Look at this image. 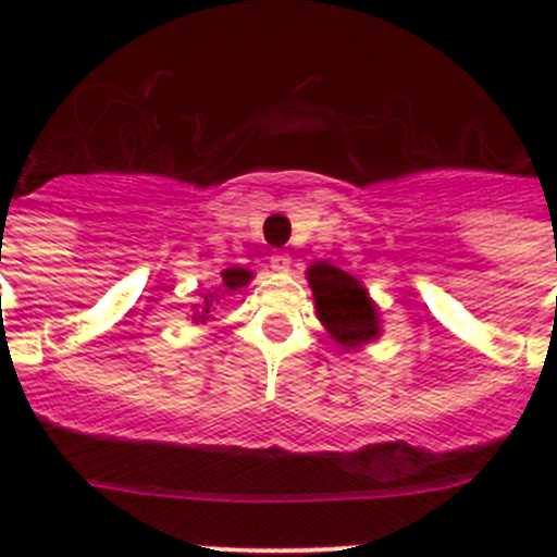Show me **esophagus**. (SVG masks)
Here are the masks:
<instances>
[{"label":"esophagus","mask_w":557,"mask_h":557,"mask_svg":"<svg viewBox=\"0 0 557 557\" xmlns=\"http://www.w3.org/2000/svg\"><path fill=\"white\" fill-rule=\"evenodd\" d=\"M272 269L277 274H288L290 272V255H285V252L272 255Z\"/></svg>","instance_id":"esophagus-1"}]
</instances>
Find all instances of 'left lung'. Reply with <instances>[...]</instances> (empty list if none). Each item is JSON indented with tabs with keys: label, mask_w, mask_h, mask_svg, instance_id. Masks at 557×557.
Masks as SVG:
<instances>
[{
	"label": "left lung",
	"mask_w": 557,
	"mask_h": 557,
	"mask_svg": "<svg viewBox=\"0 0 557 557\" xmlns=\"http://www.w3.org/2000/svg\"><path fill=\"white\" fill-rule=\"evenodd\" d=\"M305 277L313 290L315 315L341 349L358 352L383 335L380 308L358 277L327 260H313Z\"/></svg>",
	"instance_id": "8db88e82"
}]
</instances>
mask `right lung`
I'll return each mask as SVG.
<instances>
[{"label":"right lung","instance_id":"right-lung-1","mask_svg":"<svg viewBox=\"0 0 557 557\" xmlns=\"http://www.w3.org/2000/svg\"><path fill=\"white\" fill-rule=\"evenodd\" d=\"M255 274L249 272V269H242V267H230L222 272V283L213 285L210 290H205L202 297H199V302L194 305V313H191V322L194 324H208L210 319H213V310L222 305V299L227 297V294H235L238 288H244V285L252 283Z\"/></svg>","mask_w":557,"mask_h":557}]
</instances>
